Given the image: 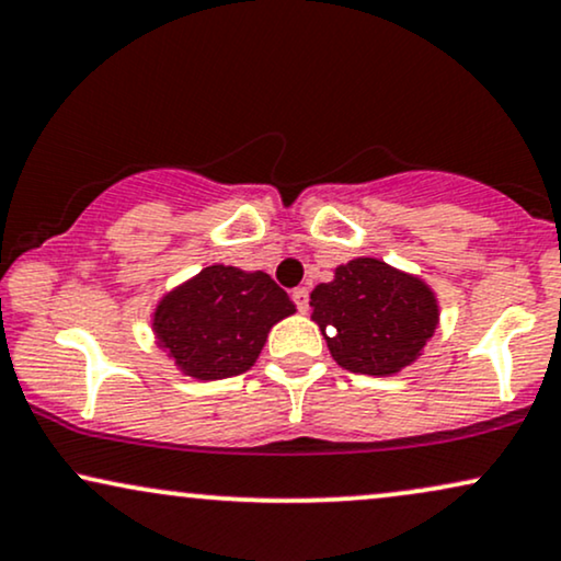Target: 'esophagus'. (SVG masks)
Listing matches in <instances>:
<instances>
[{
	"label": "esophagus",
	"mask_w": 561,
	"mask_h": 561,
	"mask_svg": "<svg viewBox=\"0 0 561 561\" xmlns=\"http://www.w3.org/2000/svg\"><path fill=\"white\" fill-rule=\"evenodd\" d=\"M291 299H294L299 312H307V309H309V291H307V288H294Z\"/></svg>",
	"instance_id": "esophagus-1"
}]
</instances>
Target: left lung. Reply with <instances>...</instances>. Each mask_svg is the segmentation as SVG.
<instances>
[{
	"label": "left lung",
	"mask_w": 561,
	"mask_h": 561,
	"mask_svg": "<svg viewBox=\"0 0 561 561\" xmlns=\"http://www.w3.org/2000/svg\"><path fill=\"white\" fill-rule=\"evenodd\" d=\"M312 320L337 366L392 377L424 354L439 328V299L421 275L356 257L309 294Z\"/></svg>",
	"instance_id": "obj_1"
}]
</instances>
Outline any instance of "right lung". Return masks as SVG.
Instances as JSON below:
<instances>
[{"label":"right lung","mask_w":561,"mask_h":561,"mask_svg":"<svg viewBox=\"0 0 561 561\" xmlns=\"http://www.w3.org/2000/svg\"><path fill=\"white\" fill-rule=\"evenodd\" d=\"M294 312L267 273L213 262L158 299L150 328L182 375L216 382L252 369L270 330Z\"/></svg>","instance_id":"1"}]
</instances>
